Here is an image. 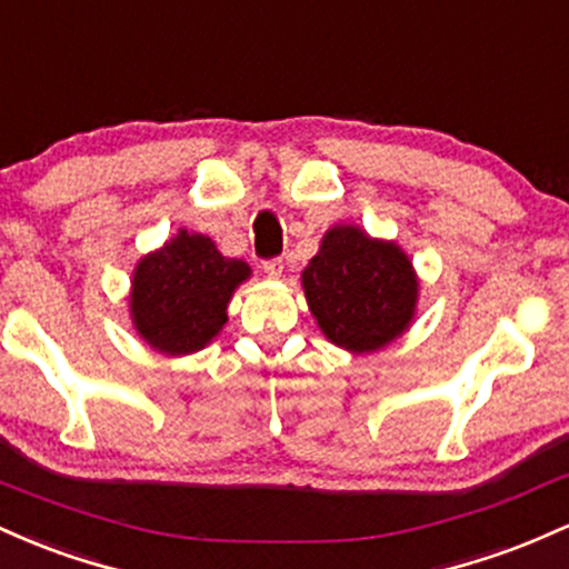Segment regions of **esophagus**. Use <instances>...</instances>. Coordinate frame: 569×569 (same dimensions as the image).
Instances as JSON below:
<instances>
[{
	"label": "esophagus",
	"mask_w": 569,
	"mask_h": 569,
	"mask_svg": "<svg viewBox=\"0 0 569 569\" xmlns=\"http://www.w3.org/2000/svg\"><path fill=\"white\" fill-rule=\"evenodd\" d=\"M263 271H266L268 277H271V279H279V277H282V271H284V260H282V258H271V260H266V263H263Z\"/></svg>",
	"instance_id": "esophagus-1"
}]
</instances>
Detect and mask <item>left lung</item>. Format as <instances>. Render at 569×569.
<instances>
[{
  "label": "left lung",
  "mask_w": 569,
  "mask_h": 569,
  "mask_svg": "<svg viewBox=\"0 0 569 569\" xmlns=\"http://www.w3.org/2000/svg\"><path fill=\"white\" fill-rule=\"evenodd\" d=\"M303 290L330 341L349 352H376L408 328L419 284L398 244L338 226L306 266Z\"/></svg>",
  "instance_id": "obj_1"
}]
</instances>
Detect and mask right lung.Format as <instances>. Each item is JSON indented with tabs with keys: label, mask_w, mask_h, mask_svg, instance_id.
<instances>
[{
	"label": "right lung",
	"mask_w": 569,
	"mask_h": 569,
	"mask_svg": "<svg viewBox=\"0 0 569 569\" xmlns=\"http://www.w3.org/2000/svg\"><path fill=\"white\" fill-rule=\"evenodd\" d=\"M247 277L244 260L220 254L207 236L180 231L137 266L133 325L158 352H199L222 330L228 301Z\"/></svg>",
	"instance_id": "add662e5"
}]
</instances>
